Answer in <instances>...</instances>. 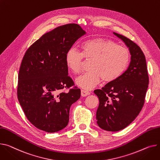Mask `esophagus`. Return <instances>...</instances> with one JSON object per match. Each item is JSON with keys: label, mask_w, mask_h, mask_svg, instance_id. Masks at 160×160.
<instances>
[{"label": "esophagus", "mask_w": 160, "mask_h": 160, "mask_svg": "<svg viewBox=\"0 0 160 160\" xmlns=\"http://www.w3.org/2000/svg\"><path fill=\"white\" fill-rule=\"evenodd\" d=\"M90 94V92L88 91H86L84 89H82L81 90V95L82 96V97H86V96Z\"/></svg>", "instance_id": "1"}]
</instances>
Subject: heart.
<instances>
[{
    "mask_svg": "<svg viewBox=\"0 0 160 160\" xmlns=\"http://www.w3.org/2000/svg\"><path fill=\"white\" fill-rule=\"evenodd\" d=\"M81 52L75 48L69 49L65 56L66 66L74 74L80 73L84 58L90 60L89 71L78 77L75 82L78 86L91 89L100 83L112 82L118 79L128 67L129 50L111 39L96 37L82 44Z\"/></svg>",
    "mask_w": 160,
    "mask_h": 160,
    "instance_id": "heart-1",
    "label": "heart"
}]
</instances>
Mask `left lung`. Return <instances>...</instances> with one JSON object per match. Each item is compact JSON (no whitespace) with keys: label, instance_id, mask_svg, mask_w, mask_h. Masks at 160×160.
<instances>
[{"label":"left lung","instance_id":"left-lung-1","mask_svg":"<svg viewBox=\"0 0 160 160\" xmlns=\"http://www.w3.org/2000/svg\"><path fill=\"white\" fill-rule=\"evenodd\" d=\"M113 33L129 48L130 64L118 79L94 92L99 99L97 124L103 130L115 132L125 128L140 112L145 102L148 76L141 48L128 38Z\"/></svg>","mask_w":160,"mask_h":160}]
</instances>
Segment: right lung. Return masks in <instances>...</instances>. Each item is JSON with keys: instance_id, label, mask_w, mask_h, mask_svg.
Returning <instances> with one entry per match:
<instances>
[{"instance_id": "obj_1", "label": "right lung", "mask_w": 160, "mask_h": 160, "mask_svg": "<svg viewBox=\"0 0 160 160\" xmlns=\"http://www.w3.org/2000/svg\"><path fill=\"white\" fill-rule=\"evenodd\" d=\"M86 31L77 24L56 28L26 51L18 77L17 97L28 120L38 129L58 132L68 125L71 105L80 97L68 76L65 56Z\"/></svg>"}]
</instances>
